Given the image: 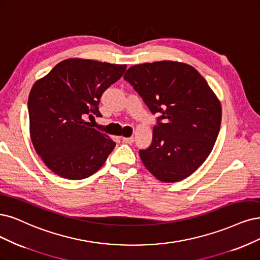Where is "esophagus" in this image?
Instances as JSON below:
<instances>
[{"label":"esophagus","mask_w":260,"mask_h":260,"mask_svg":"<svg viewBox=\"0 0 260 260\" xmlns=\"http://www.w3.org/2000/svg\"><path fill=\"white\" fill-rule=\"evenodd\" d=\"M133 141H134V139L132 137H130V138H122V142L126 143V144H132Z\"/></svg>","instance_id":"obj_1"}]
</instances>
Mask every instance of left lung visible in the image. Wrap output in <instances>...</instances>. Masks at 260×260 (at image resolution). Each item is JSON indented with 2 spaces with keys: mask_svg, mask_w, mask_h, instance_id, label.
<instances>
[{
  "mask_svg": "<svg viewBox=\"0 0 260 260\" xmlns=\"http://www.w3.org/2000/svg\"><path fill=\"white\" fill-rule=\"evenodd\" d=\"M123 79L159 116L150 146L140 150L146 169L167 183L191 175L211 154L220 129V103L207 80L174 61L133 66Z\"/></svg>",
  "mask_w": 260,
  "mask_h": 260,
  "instance_id": "obj_1",
  "label": "left lung"
}]
</instances>
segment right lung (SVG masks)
<instances>
[{
	"instance_id": "1",
	"label": "right lung",
	"mask_w": 260,
	"mask_h": 260,
	"mask_svg": "<svg viewBox=\"0 0 260 260\" xmlns=\"http://www.w3.org/2000/svg\"><path fill=\"white\" fill-rule=\"evenodd\" d=\"M126 69L124 64L68 59L33 85L28 100L31 140L53 173L83 180L104 165L116 143L86 119L101 117L103 92Z\"/></svg>"
}]
</instances>
